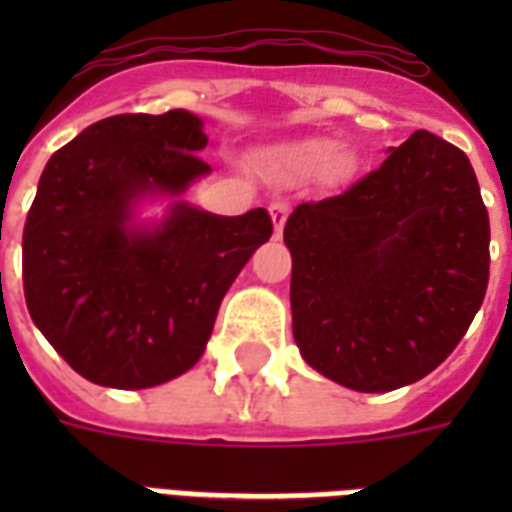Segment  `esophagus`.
<instances>
[{"mask_svg": "<svg viewBox=\"0 0 512 512\" xmlns=\"http://www.w3.org/2000/svg\"><path fill=\"white\" fill-rule=\"evenodd\" d=\"M271 220H273V228H276V236H281L284 231V223H287V201H271Z\"/></svg>", "mask_w": 512, "mask_h": 512, "instance_id": "1", "label": "esophagus"}]
</instances>
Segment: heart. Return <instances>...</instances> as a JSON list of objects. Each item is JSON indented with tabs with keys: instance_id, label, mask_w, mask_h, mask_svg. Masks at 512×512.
I'll return each mask as SVG.
<instances>
[{
	"instance_id": "heart-1",
	"label": "heart",
	"mask_w": 512,
	"mask_h": 512,
	"mask_svg": "<svg viewBox=\"0 0 512 512\" xmlns=\"http://www.w3.org/2000/svg\"><path fill=\"white\" fill-rule=\"evenodd\" d=\"M332 143L329 140H303V143H295L281 151V162L292 167V170L300 172H313L321 170L324 164L332 159Z\"/></svg>"
}]
</instances>
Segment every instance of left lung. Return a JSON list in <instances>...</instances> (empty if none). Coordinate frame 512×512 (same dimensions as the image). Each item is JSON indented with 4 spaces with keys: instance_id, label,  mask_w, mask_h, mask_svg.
Wrapping results in <instances>:
<instances>
[{
    "instance_id": "8db88e82",
    "label": "left lung",
    "mask_w": 512,
    "mask_h": 512,
    "mask_svg": "<svg viewBox=\"0 0 512 512\" xmlns=\"http://www.w3.org/2000/svg\"><path fill=\"white\" fill-rule=\"evenodd\" d=\"M292 335L358 393L422 380L465 337L489 284V215L460 148L417 130L332 199L284 225Z\"/></svg>"
}]
</instances>
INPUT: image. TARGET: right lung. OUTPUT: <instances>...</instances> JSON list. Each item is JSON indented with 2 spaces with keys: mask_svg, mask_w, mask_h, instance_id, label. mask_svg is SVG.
I'll list each match as a JSON object with an SVG mask.
<instances>
[{
  "mask_svg": "<svg viewBox=\"0 0 512 512\" xmlns=\"http://www.w3.org/2000/svg\"><path fill=\"white\" fill-rule=\"evenodd\" d=\"M204 122L175 108L119 114L50 156L23 228L31 319L84 380L154 388L201 358L225 292L271 239L263 207L212 215L183 196L212 172ZM170 198L159 221L146 200Z\"/></svg>",
  "mask_w": 512,
  "mask_h": 512,
  "instance_id": "add662e5",
  "label": "right lung"
}]
</instances>
